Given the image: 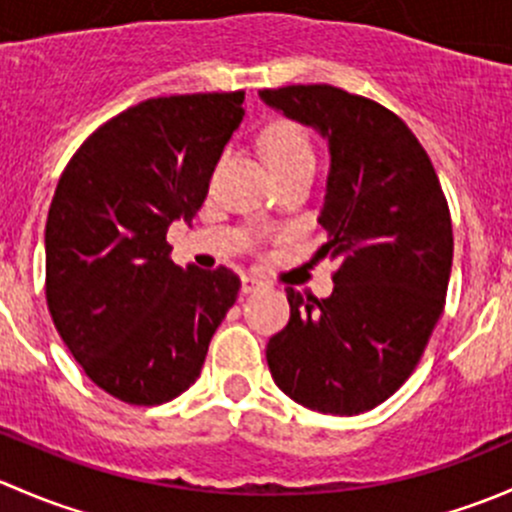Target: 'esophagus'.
I'll list each match as a JSON object with an SVG mask.
<instances>
[{
  "mask_svg": "<svg viewBox=\"0 0 512 512\" xmlns=\"http://www.w3.org/2000/svg\"><path fill=\"white\" fill-rule=\"evenodd\" d=\"M262 287V282L257 280V277H250V275H245L240 280V289H242V294H250V292H257V289Z\"/></svg>",
  "mask_w": 512,
  "mask_h": 512,
  "instance_id": "34e87169",
  "label": "esophagus"
}]
</instances>
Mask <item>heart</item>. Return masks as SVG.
I'll return each instance as SVG.
<instances>
[{
	"label": "heart",
	"instance_id": "heart-1",
	"mask_svg": "<svg viewBox=\"0 0 512 512\" xmlns=\"http://www.w3.org/2000/svg\"><path fill=\"white\" fill-rule=\"evenodd\" d=\"M262 151L272 173L312 168L314 170V146L307 131L292 121H277L262 133Z\"/></svg>",
	"mask_w": 512,
	"mask_h": 512
}]
</instances>
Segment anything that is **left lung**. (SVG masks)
I'll list each match as a JSON object with an SVG mask.
<instances>
[{
	"instance_id": "1",
	"label": "left lung",
	"mask_w": 512,
	"mask_h": 512,
	"mask_svg": "<svg viewBox=\"0 0 512 512\" xmlns=\"http://www.w3.org/2000/svg\"><path fill=\"white\" fill-rule=\"evenodd\" d=\"M277 113L327 141L317 223L334 292L287 287L289 322L267 344L275 384L319 414L356 416L411 376L441 319L453 262L448 203L431 160L399 116L327 84L265 89Z\"/></svg>"
}]
</instances>
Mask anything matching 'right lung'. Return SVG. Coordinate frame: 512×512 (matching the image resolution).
<instances>
[{
  "mask_svg": "<svg viewBox=\"0 0 512 512\" xmlns=\"http://www.w3.org/2000/svg\"><path fill=\"white\" fill-rule=\"evenodd\" d=\"M245 91L148 98L69 160L44 230L46 302L86 376L136 406L195 384L240 280L170 260V223L190 225Z\"/></svg>",
  "mask_w": 512,
  "mask_h": 512,
  "instance_id": "right-lung-1",
  "label": "right lung"
}]
</instances>
